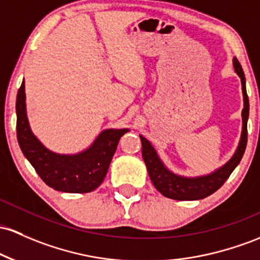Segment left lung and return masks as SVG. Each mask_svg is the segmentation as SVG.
Listing matches in <instances>:
<instances>
[{"mask_svg":"<svg viewBox=\"0 0 260 260\" xmlns=\"http://www.w3.org/2000/svg\"><path fill=\"white\" fill-rule=\"evenodd\" d=\"M233 67H235V71L237 75L241 78L242 82L244 106L243 110H242V123L243 124H242L241 141H239L237 150L232 155V158L223 167L218 168L217 170L207 174V175L195 176V178L178 175V174L170 172L165 167L164 162L159 158L156 150L150 144V142L147 138H144L143 136H139L142 141V155H143V160L147 165L150 180H152L155 189L162 193L165 198L180 200V201H184V200H201L207 198L224 184V181L230 178L231 174L241 161L247 147V122L248 117H249V100H248L246 90V76H244L241 64L236 58L233 59Z\"/></svg>","mask_w":260,"mask_h":260,"instance_id":"1","label":"left lung"}]
</instances>
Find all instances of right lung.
Here are the masks:
<instances>
[{"instance_id": "1", "label": "right lung", "mask_w": 260, "mask_h": 260, "mask_svg": "<svg viewBox=\"0 0 260 260\" xmlns=\"http://www.w3.org/2000/svg\"><path fill=\"white\" fill-rule=\"evenodd\" d=\"M17 139L24 156L48 186L62 192L85 193L98 189L108 172L123 129H105L93 143L78 154H58L33 135L25 111L24 81L17 93Z\"/></svg>"}]
</instances>
